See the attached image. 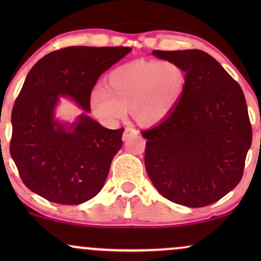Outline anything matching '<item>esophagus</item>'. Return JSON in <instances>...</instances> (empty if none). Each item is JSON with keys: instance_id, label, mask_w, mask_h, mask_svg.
<instances>
[{"instance_id": "esophagus-1", "label": "esophagus", "mask_w": 261, "mask_h": 261, "mask_svg": "<svg viewBox=\"0 0 261 261\" xmlns=\"http://www.w3.org/2000/svg\"><path fill=\"white\" fill-rule=\"evenodd\" d=\"M139 135V131L136 130V128L134 127H126L124 130V134H122V140L126 141L128 139H131V137H135Z\"/></svg>"}]
</instances>
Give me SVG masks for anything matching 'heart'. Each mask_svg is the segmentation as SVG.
Listing matches in <instances>:
<instances>
[{
    "label": "heart",
    "mask_w": 261,
    "mask_h": 261,
    "mask_svg": "<svg viewBox=\"0 0 261 261\" xmlns=\"http://www.w3.org/2000/svg\"><path fill=\"white\" fill-rule=\"evenodd\" d=\"M188 72L173 60H136L121 65L107 77V88L95 87L88 98L93 115L107 126L118 124L128 108L141 126L166 120L180 103Z\"/></svg>",
    "instance_id": "b5f03b06"
}]
</instances>
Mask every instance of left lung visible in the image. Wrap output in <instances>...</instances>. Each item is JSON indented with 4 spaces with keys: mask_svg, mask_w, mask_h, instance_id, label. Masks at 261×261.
I'll return each mask as SVG.
<instances>
[{
    "mask_svg": "<svg viewBox=\"0 0 261 261\" xmlns=\"http://www.w3.org/2000/svg\"><path fill=\"white\" fill-rule=\"evenodd\" d=\"M178 61L188 87L166 120L143 131L145 167L158 193L188 207H202L233 190L243 176L251 125L241 86L202 50H154Z\"/></svg>",
    "mask_w": 261,
    "mask_h": 261,
    "instance_id": "8db88e82",
    "label": "left lung"
}]
</instances>
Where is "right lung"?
Segmentation results:
<instances>
[{"mask_svg":"<svg viewBox=\"0 0 261 261\" xmlns=\"http://www.w3.org/2000/svg\"><path fill=\"white\" fill-rule=\"evenodd\" d=\"M131 51L126 46H68L32 67L12 110L10 152L25 187L61 205H80L103 188L124 128L109 130L93 120L89 94L100 74ZM60 96L85 113L73 123L60 122Z\"/></svg>","mask_w":261,"mask_h":261,"instance_id":"right-lung-1","label":"right lung"}]
</instances>
